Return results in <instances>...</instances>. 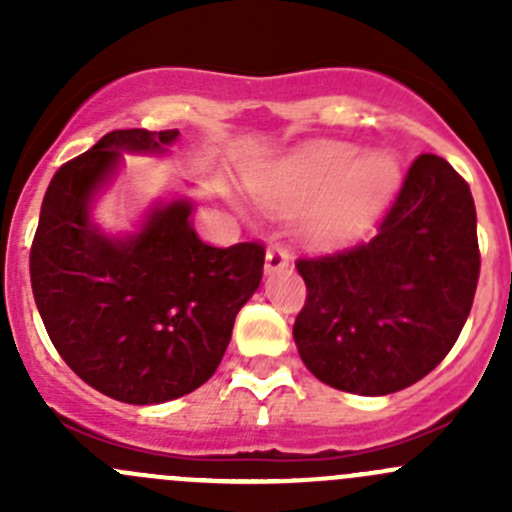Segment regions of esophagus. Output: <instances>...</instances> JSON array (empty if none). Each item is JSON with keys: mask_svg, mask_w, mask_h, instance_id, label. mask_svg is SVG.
<instances>
[{"mask_svg": "<svg viewBox=\"0 0 512 512\" xmlns=\"http://www.w3.org/2000/svg\"><path fill=\"white\" fill-rule=\"evenodd\" d=\"M289 267V255L282 245H270L267 247V255H265V270L267 272H282Z\"/></svg>", "mask_w": 512, "mask_h": 512, "instance_id": "esophagus-1", "label": "esophagus"}]
</instances>
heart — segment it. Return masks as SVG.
Instances as JSON below:
<instances>
[{
  "label": "heart",
  "mask_w": 512,
  "mask_h": 512,
  "mask_svg": "<svg viewBox=\"0 0 512 512\" xmlns=\"http://www.w3.org/2000/svg\"><path fill=\"white\" fill-rule=\"evenodd\" d=\"M401 185V165L389 153L361 156L347 143H312L272 163L252 180L260 203L275 213L302 210L304 235L322 247L356 240Z\"/></svg>",
  "instance_id": "heart-1"
}]
</instances>
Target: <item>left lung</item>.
<instances>
[{"label": "left lung", "instance_id": "1", "mask_svg": "<svg viewBox=\"0 0 512 512\" xmlns=\"http://www.w3.org/2000/svg\"><path fill=\"white\" fill-rule=\"evenodd\" d=\"M307 299L294 319L304 366L324 384L384 396L451 352L480 275L476 205L451 163L423 153L369 242L299 257Z\"/></svg>", "mask_w": 512, "mask_h": 512}]
</instances>
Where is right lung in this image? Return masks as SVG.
Here are the masks:
<instances>
[{"instance_id": "obj_1", "label": "right lung", "mask_w": 512, "mask_h": 512, "mask_svg": "<svg viewBox=\"0 0 512 512\" xmlns=\"http://www.w3.org/2000/svg\"><path fill=\"white\" fill-rule=\"evenodd\" d=\"M178 131L123 128L61 165L46 188L29 255L51 344L79 379L123 404H163L203 386L262 280V242L213 247L173 200L138 235L111 240L89 220L121 151L163 153Z\"/></svg>"}]
</instances>
